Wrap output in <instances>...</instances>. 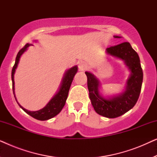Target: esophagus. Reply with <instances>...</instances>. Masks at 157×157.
I'll return each instance as SVG.
<instances>
[{
  "label": "esophagus",
  "mask_w": 157,
  "mask_h": 157,
  "mask_svg": "<svg viewBox=\"0 0 157 157\" xmlns=\"http://www.w3.org/2000/svg\"><path fill=\"white\" fill-rule=\"evenodd\" d=\"M88 64L85 61H81L78 64V68L80 71H84L87 69Z\"/></svg>",
  "instance_id": "esophagus-1"
}]
</instances>
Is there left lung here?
I'll return each instance as SVG.
<instances>
[{
	"mask_svg": "<svg viewBox=\"0 0 157 157\" xmlns=\"http://www.w3.org/2000/svg\"><path fill=\"white\" fill-rule=\"evenodd\" d=\"M114 38H120L115 36ZM106 52L113 56L121 59L131 71V76L126 82V91L121 95L106 99L98 92V81L93 74L85 72L87 76V85L89 98L94 110L99 115L110 118H117L132 109L138 101L143 81V71L139 55L128 42H124L117 46H111Z\"/></svg>",
	"mask_w": 157,
	"mask_h": 157,
	"instance_id": "left-lung-1",
	"label": "left lung"
}]
</instances>
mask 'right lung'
<instances>
[{
    "label": "right lung",
    "mask_w": 157,
    "mask_h": 157,
    "mask_svg": "<svg viewBox=\"0 0 157 157\" xmlns=\"http://www.w3.org/2000/svg\"><path fill=\"white\" fill-rule=\"evenodd\" d=\"M29 46H31V44H26L23 48H21V50L18 51L16 59V62H15L13 67L12 68L11 78H12V83H13V94H14L15 71H16L17 66H18L21 56L22 55L25 51H26L27 48ZM77 70H78V68H77V66H74L73 68H71L70 69H68L67 71L66 72L63 80H62V83L59 92H58V93L53 96L52 99L48 103V104H47L44 108H43L42 109H40V110H38L36 111H31L26 110V109L21 106V105L18 103V105L25 113H27L28 114L30 115L32 117H33L34 119H36L40 120V121H45V120L50 119L51 118L54 117L55 116H56L58 113H60V111L62 110V109L63 108L64 105L66 104V101L67 99L68 91H69L71 85L72 81L73 79H74L75 74H76ZM15 98H16V96H15Z\"/></svg>",
    "instance_id": "right-lung-1"
}]
</instances>
